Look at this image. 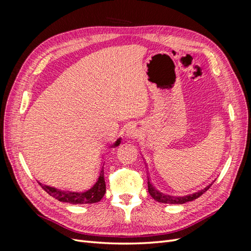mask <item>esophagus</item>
<instances>
[{
	"mask_svg": "<svg viewBox=\"0 0 251 251\" xmlns=\"http://www.w3.org/2000/svg\"><path fill=\"white\" fill-rule=\"evenodd\" d=\"M140 133V131L138 130L137 127H136V126H131L130 127H128V130L126 131V135L127 137H136V136H138V134Z\"/></svg>",
	"mask_w": 251,
	"mask_h": 251,
	"instance_id": "34e87169",
	"label": "esophagus"
}]
</instances>
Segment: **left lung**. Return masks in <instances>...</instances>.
Masks as SVG:
<instances>
[{"mask_svg":"<svg viewBox=\"0 0 251 251\" xmlns=\"http://www.w3.org/2000/svg\"><path fill=\"white\" fill-rule=\"evenodd\" d=\"M211 185H212V183H210L205 188L201 189V191L197 192L195 194H192V195H187L184 197H174V196L164 195L160 192H158L157 189H155L153 187V185H151V183L150 182V178H148V189H149L150 195L151 196V198H154V200L160 202V203H169V204H183V203H186L189 201H193L197 198H199L200 196H202Z\"/></svg>","mask_w":251,"mask_h":251,"instance_id":"left-lung-1","label":"left lung"}]
</instances>
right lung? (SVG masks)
<instances>
[{
	"label": "right lung",
	"mask_w": 251,
	"mask_h": 251,
	"mask_svg": "<svg viewBox=\"0 0 251 251\" xmlns=\"http://www.w3.org/2000/svg\"><path fill=\"white\" fill-rule=\"evenodd\" d=\"M120 144V138L117 139V141L113 144L112 148L114 147H118ZM39 184L42 186L45 192L52 196L53 198H55L56 200L60 202H66V203H71V204H91V203H96L100 202L102 197L105 194V182H104V177H103V166L101 168L100 177H98V180L96 183L92 186V188H90L89 191L85 193H72V192H65V191H60V189L51 187L48 185H44L42 183Z\"/></svg>",
	"instance_id": "obj_1"
}]
</instances>
